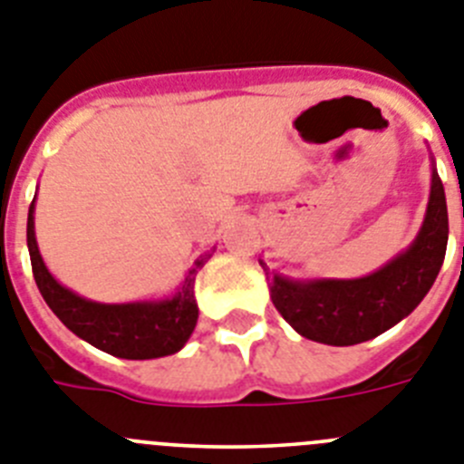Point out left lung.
<instances>
[{
  "label": "left lung",
  "mask_w": 464,
  "mask_h": 464,
  "mask_svg": "<svg viewBox=\"0 0 464 464\" xmlns=\"http://www.w3.org/2000/svg\"><path fill=\"white\" fill-rule=\"evenodd\" d=\"M449 243L444 184L432 160L425 217L413 243L362 277H289L266 271L271 301L296 334L324 345H354L388 332L418 308L437 280Z\"/></svg>",
  "instance_id": "obj_1"
}]
</instances>
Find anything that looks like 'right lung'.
<instances>
[{
	"label": "right lung",
	"mask_w": 464,
	"mask_h": 464,
	"mask_svg": "<svg viewBox=\"0 0 464 464\" xmlns=\"http://www.w3.org/2000/svg\"><path fill=\"white\" fill-rule=\"evenodd\" d=\"M34 203L32 200L27 215V249H30L32 273L37 280L48 308L53 310L64 327L83 338L92 348L110 353L121 360H156L175 354L187 345L196 322H198V304H196V276L215 255L208 249L184 273L179 287L160 299L128 301V304H100L72 292L60 285L48 271L42 259L34 233Z\"/></svg>",
	"instance_id": "add662e5"
}]
</instances>
